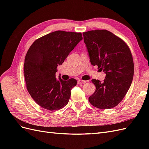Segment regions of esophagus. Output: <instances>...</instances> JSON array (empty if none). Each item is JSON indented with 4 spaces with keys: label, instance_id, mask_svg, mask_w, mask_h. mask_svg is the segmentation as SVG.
<instances>
[{
    "label": "esophagus",
    "instance_id": "obj_1",
    "mask_svg": "<svg viewBox=\"0 0 149 149\" xmlns=\"http://www.w3.org/2000/svg\"><path fill=\"white\" fill-rule=\"evenodd\" d=\"M87 81H82V80H79L78 81V84H85Z\"/></svg>",
    "mask_w": 149,
    "mask_h": 149
}]
</instances>
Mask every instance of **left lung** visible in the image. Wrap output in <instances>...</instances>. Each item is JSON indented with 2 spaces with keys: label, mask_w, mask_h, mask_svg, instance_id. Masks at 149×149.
Wrapping results in <instances>:
<instances>
[{
  "label": "left lung",
  "mask_w": 149,
  "mask_h": 149,
  "mask_svg": "<svg viewBox=\"0 0 149 149\" xmlns=\"http://www.w3.org/2000/svg\"><path fill=\"white\" fill-rule=\"evenodd\" d=\"M83 35L91 65L106 74L103 82L91 80L96 90L89 101L99 109H111L123 100L131 85L134 69L131 52L123 40L106 30Z\"/></svg>",
  "instance_id": "obj_1"
}]
</instances>
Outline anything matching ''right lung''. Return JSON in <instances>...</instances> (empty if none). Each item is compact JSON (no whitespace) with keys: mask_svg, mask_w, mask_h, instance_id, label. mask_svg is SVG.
Returning a JSON list of instances; mask_svg holds the SVG:
<instances>
[{"mask_svg":"<svg viewBox=\"0 0 149 149\" xmlns=\"http://www.w3.org/2000/svg\"><path fill=\"white\" fill-rule=\"evenodd\" d=\"M83 40L81 33L58 30L40 38L31 45L24 63V76L28 91L44 109L56 111L65 107L71 90L77 84L56 78L57 66L62 65L70 53Z\"/></svg>","mask_w":149,"mask_h":149,"instance_id":"1","label":"right lung"}]
</instances>
